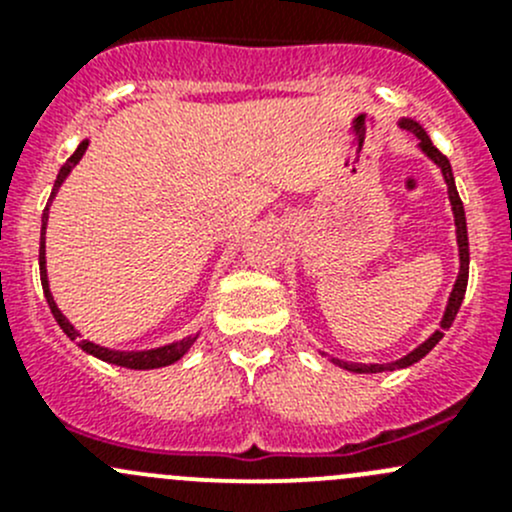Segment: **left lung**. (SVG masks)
Returning a JSON list of instances; mask_svg holds the SVG:
<instances>
[{
  "instance_id": "obj_1",
  "label": "left lung",
  "mask_w": 512,
  "mask_h": 512,
  "mask_svg": "<svg viewBox=\"0 0 512 512\" xmlns=\"http://www.w3.org/2000/svg\"><path fill=\"white\" fill-rule=\"evenodd\" d=\"M399 126L404 128V131H411L414 136L418 138V148H421L423 153H426L428 158L433 160V163L441 168L443 173V180H446L448 185V200H451V208H453V218H456V237H458V257H461V270H458V280L456 285H453V292L451 297H448V304H446V312H443V319H441V329H436V332L431 334V337L426 339L423 344H418L411 354H406L404 359L394 361V364H352V361H342V359H334L332 361L337 366H342V369L347 371H356V374H376V371H389V369H404V366H411L416 364V361H421L423 356L431 352L433 347H436L438 342L443 339V332H446L448 327L453 324V319H456L458 309H461V302H463V294H466V287H468V262H471V252H468V230H466V213H463V203H461V195H458L456 190V180H453V170H451V163H448V158L443 156L441 151H438L436 146L431 143V138H428V133L423 131L421 126H418L416 121H411V118H401Z\"/></svg>"
}]
</instances>
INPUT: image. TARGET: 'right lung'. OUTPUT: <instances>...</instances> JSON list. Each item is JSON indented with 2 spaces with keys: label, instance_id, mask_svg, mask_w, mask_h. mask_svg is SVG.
I'll use <instances>...</instances> for the list:
<instances>
[{
  "label": "right lung",
  "instance_id": "right-lung-1",
  "mask_svg": "<svg viewBox=\"0 0 512 512\" xmlns=\"http://www.w3.org/2000/svg\"><path fill=\"white\" fill-rule=\"evenodd\" d=\"M86 148H89V141H81L79 148H76V151H74V156L66 160L64 165H61L59 175H56L54 190H51V198H49V203H46L44 215H41L39 272H41V287H44V297H46V302H49V309H51V314H54V319H56V322H59V327L64 329L66 337L76 339V344H79V347L84 349L86 354L96 356V359H101V361H108V364L126 366V369H160V366H168V364H173V361H178L180 356H183L185 352H188L190 347H193V342H195V339H198V337H185V339H180V342L165 344V347H158V349H146V352H116V349L98 347V344L89 342V339H81V334L76 332L74 327H71L69 319H66L64 314L59 312V307H56L54 297H51V292H49V277H46V245H44L46 220H49V205H51V200H54L56 190H59L61 183H64V180H66V175L71 173V168H74V165L81 160V156H84V153H86Z\"/></svg>",
  "mask_w": 512,
  "mask_h": 512
}]
</instances>
